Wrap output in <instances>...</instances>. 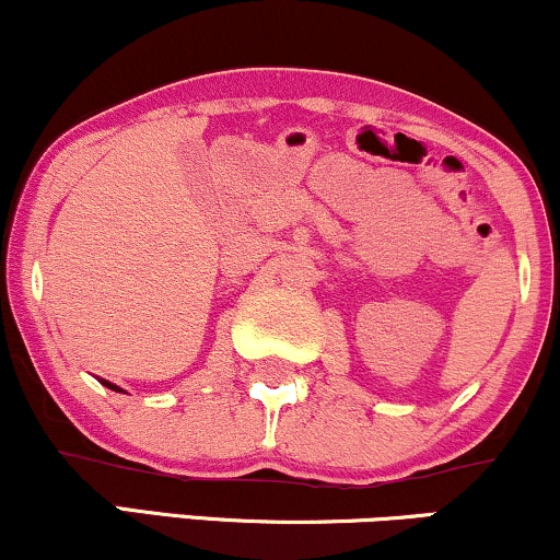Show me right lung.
I'll list each match as a JSON object with an SVG mask.
<instances>
[{"label": "right lung", "instance_id": "obj_1", "mask_svg": "<svg viewBox=\"0 0 560 560\" xmlns=\"http://www.w3.org/2000/svg\"><path fill=\"white\" fill-rule=\"evenodd\" d=\"M101 382H103V378H101ZM103 386H108V389H114V392H121V389H119V386H116V384H112V382H103Z\"/></svg>", "mask_w": 560, "mask_h": 560}]
</instances>
